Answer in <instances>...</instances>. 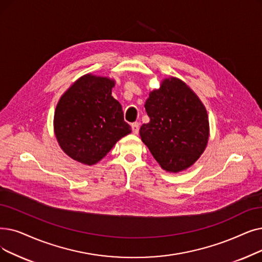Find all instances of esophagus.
Listing matches in <instances>:
<instances>
[{"instance_id":"34e87169","label":"esophagus","mask_w":262,"mask_h":262,"mask_svg":"<svg viewBox=\"0 0 262 262\" xmlns=\"http://www.w3.org/2000/svg\"><path fill=\"white\" fill-rule=\"evenodd\" d=\"M139 123L138 122H135V123H133L132 124V130H133V133L135 134V135H137L138 133H139Z\"/></svg>"}]
</instances>
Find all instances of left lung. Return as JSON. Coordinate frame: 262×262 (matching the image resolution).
Here are the masks:
<instances>
[{
    "label": "left lung",
    "instance_id": "1",
    "mask_svg": "<svg viewBox=\"0 0 262 262\" xmlns=\"http://www.w3.org/2000/svg\"><path fill=\"white\" fill-rule=\"evenodd\" d=\"M144 107L150 122L139 133L155 161L173 173L194 165L210 136L207 109L194 91L181 79L168 77L149 93Z\"/></svg>",
    "mask_w": 262,
    "mask_h": 262
}]
</instances>
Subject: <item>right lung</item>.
<instances>
[{
  "label": "right lung",
  "instance_id": "obj_1",
  "mask_svg": "<svg viewBox=\"0 0 262 262\" xmlns=\"http://www.w3.org/2000/svg\"><path fill=\"white\" fill-rule=\"evenodd\" d=\"M115 79L86 74L68 88L54 111L53 129L63 152L92 166L132 133L122 106L111 95Z\"/></svg>",
  "mask_w": 262,
  "mask_h": 262
}]
</instances>
